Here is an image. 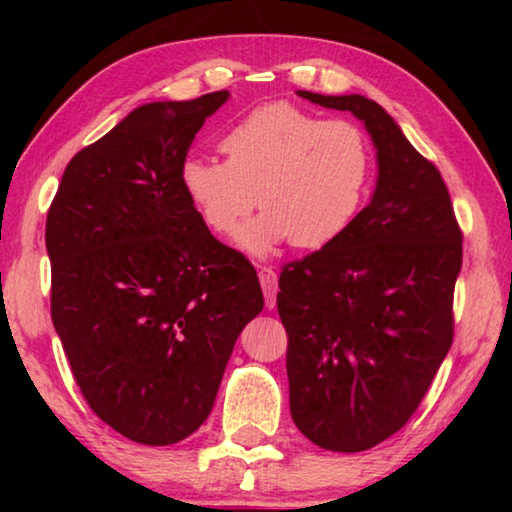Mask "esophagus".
<instances>
[{
  "instance_id": "34e87169",
  "label": "esophagus",
  "mask_w": 512,
  "mask_h": 512,
  "mask_svg": "<svg viewBox=\"0 0 512 512\" xmlns=\"http://www.w3.org/2000/svg\"><path fill=\"white\" fill-rule=\"evenodd\" d=\"M259 282H262L264 296H266V307L273 309L275 307V296H277V273L271 266H262L259 268Z\"/></svg>"
}]
</instances>
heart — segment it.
<instances>
[{"label": "heart", "instance_id": "b5f03b06", "mask_svg": "<svg viewBox=\"0 0 512 512\" xmlns=\"http://www.w3.org/2000/svg\"><path fill=\"white\" fill-rule=\"evenodd\" d=\"M225 160L192 155L180 183L214 235H230L257 207L264 214L237 235L255 255L289 239L314 250L341 237L366 201L375 158L363 128L323 119L289 101L248 112L221 137Z\"/></svg>", "mask_w": 512, "mask_h": 512}]
</instances>
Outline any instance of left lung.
<instances>
[{
    "instance_id": "obj_1",
    "label": "left lung",
    "mask_w": 512,
    "mask_h": 512,
    "mask_svg": "<svg viewBox=\"0 0 512 512\" xmlns=\"http://www.w3.org/2000/svg\"><path fill=\"white\" fill-rule=\"evenodd\" d=\"M298 94L361 119L379 162L372 201L341 237L282 266L277 291L291 418L314 445L352 454L409 422L452 348L463 232L436 164L379 103Z\"/></svg>"
}]
</instances>
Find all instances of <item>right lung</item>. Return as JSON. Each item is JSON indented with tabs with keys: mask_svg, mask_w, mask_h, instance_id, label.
<instances>
[{
	"mask_svg": "<svg viewBox=\"0 0 512 512\" xmlns=\"http://www.w3.org/2000/svg\"><path fill=\"white\" fill-rule=\"evenodd\" d=\"M230 92L158 101L69 160L47 212L51 320L85 402L128 440L173 445L207 420L257 271L189 201L180 167Z\"/></svg>",
	"mask_w": 512,
	"mask_h": 512,
	"instance_id": "1",
	"label": "right lung"
}]
</instances>
